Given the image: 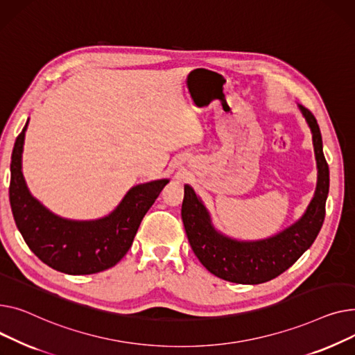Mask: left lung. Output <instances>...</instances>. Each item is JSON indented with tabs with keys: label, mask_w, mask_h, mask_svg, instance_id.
Returning <instances> with one entry per match:
<instances>
[{
	"label": "left lung",
	"mask_w": 355,
	"mask_h": 355,
	"mask_svg": "<svg viewBox=\"0 0 355 355\" xmlns=\"http://www.w3.org/2000/svg\"><path fill=\"white\" fill-rule=\"evenodd\" d=\"M297 106L311 130L317 162L315 192L297 222L265 239H235L218 231L209 211L193 187L184 184L182 220L187 239L200 263L220 279L257 285L277 278L314 243L322 226L329 189V171L322 152V137L315 117L301 104Z\"/></svg>",
	"instance_id": "1"
}]
</instances>
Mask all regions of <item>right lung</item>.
Listing matches in <instances>:
<instances>
[{
	"label": "right lung",
	"instance_id": "1",
	"mask_svg": "<svg viewBox=\"0 0 355 355\" xmlns=\"http://www.w3.org/2000/svg\"><path fill=\"white\" fill-rule=\"evenodd\" d=\"M30 119L11 155L10 203L15 225L38 259L69 275H90L114 266L130 249L143 216L169 179L136 184L103 218H61L35 199L23 176V149Z\"/></svg>",
	"mask_w": 355,
	"mask_h": 355
}]
</instances>
